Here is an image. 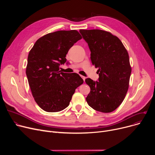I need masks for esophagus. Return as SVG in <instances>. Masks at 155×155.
<instances>
[{
    "label": "esophagus",
    "instance_id": "34e87169",
    "mask_svg": "<svg viewBox=\"0 0 155 155\" xmlns=\"http://www.w3.org/2000/svg\"><path fill=\"white\" fill-rule=\"evenodd\" d=\"M81 77L82 78V79L84 80V81L85 82V78H86V77H84V76H82V75H81Z\"/></svg>",
    "mask_w": 155,
    "mask_h": 155
}]
</instances>
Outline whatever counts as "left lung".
Instances as JSON below:
<instances>
[{
    "label": "left lung",
    "mask_w": 155,
    "mask_h": 155,
    "mask_svg": "<svg viewBox=\"0 0 155 155\" xmlns=\"http://www.w3.org/2000/svg\"><path fill=\"white\" fill-rule=\"evenodd\" d=\"M91 51L92 64L98 68L99 82L85 79L91 92L86 98L94 110L109 113L124 101L131 73L127 51L121 41L110 32L80 29Z\"/></svg>",
    "instance_id": "left-lung-1"
}]
</instances>
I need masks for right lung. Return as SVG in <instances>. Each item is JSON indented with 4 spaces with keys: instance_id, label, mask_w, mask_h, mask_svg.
Masks as SVG:
<instances>
[{
    "instance_id": "add662e5",
    "label": "right lung",
    "mask_w": 155,
    "mask_h": 155,
    "mask_svg": "<svg viewBox=\"0 0 155 155\" xmlns=\"http://www.w3.org/2000/svg\"><path fill=\"white\" fill-rule=\"evenodd\" d=\"M82 38L77 30L55 31L39 38L30 50L26 75L35 101L45 111L67 107L75 89L84 83L77 73L60 71L70 48Z\"/></svg>"
}]
</instances>
